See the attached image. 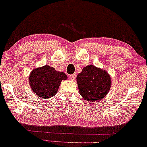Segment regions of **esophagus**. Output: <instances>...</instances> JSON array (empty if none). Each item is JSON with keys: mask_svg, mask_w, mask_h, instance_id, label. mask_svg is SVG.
Segmentation results:
<instances>
[{"mask_svg": "<svg viewBox=\"0 0 147 147\" xmlns=\"http://www.w3.org/2000/svg\"><path fill=\"white\" fill-rule=\"evenodd\" d=\"M76 77V74H72V75H70L69 76V78H70V80H75Z\"/></svg>", "mask_w": 147, "mask_h": 147, "instance_id": "1", "label": "esophagus"}]
</instances>
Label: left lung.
<instances>
[{
	"mask_svg": "<svg viewBox=\"0 0 147 147\" xmlns=\"http://www.w3.org/2000/svg\"><path fill=\"white\" fill-rule=\"evenodd\" d=\"M77 80L79 93L88 102L100 100L110 90V76L95 65H88L84 68L77 75Z\"/></svg>",
	"mask_w": 147,
	"mask_h": 147,
	"instance_id": "left-lung-1",
	"label": "left lung"
}]
</instances>
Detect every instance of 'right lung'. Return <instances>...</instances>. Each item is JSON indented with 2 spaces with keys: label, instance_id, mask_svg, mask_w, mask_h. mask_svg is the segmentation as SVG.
<instances>
[{
  "label": "right lung",
  "instance_id": "obj_1",
  "mask_svg": "<svg viewBox=\"0 0 147 147\" xmlns=\"http://www.w3.org/2000/svg\"><path fill=\"white\" fill-rule=\"evenodd\" d=\"M66 79L64 72H57L47 65L33 70L30 75L29 82L33 92L45 99L56 95L61 81Z\"/></svg>",
  "mask_w": 147,
  "mask_h": 147
}]
</instances>
